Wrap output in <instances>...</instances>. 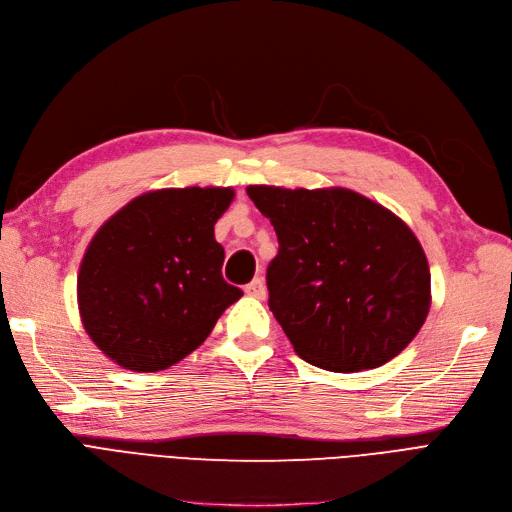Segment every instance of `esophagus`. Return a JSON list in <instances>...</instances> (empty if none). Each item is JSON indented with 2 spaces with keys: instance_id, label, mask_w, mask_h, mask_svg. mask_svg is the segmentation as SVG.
<instances>
[{
  "instance_id": "1",
  "label": "esophagus",
  "mask_w": 512,
  "mask_h": 512,
  "mask_svg": "<svg viewBox=\"0 0 512 512\" xmlns=\"http://www.w3.org/2000/svg\"><path fill=\"white\" fill-rule=\"evenodd\" d=\"M245 294L254 296V298H264L267 296V286H264V281L260 277H256L250 281L248 286H245Z\"/></svg>"
}]
</instances>
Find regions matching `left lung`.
I'll return each instance as SVG.
<instances>
[{
  "mask_svg": "<svg viewBox=\"0 0 512 512\" xmlns=\"http://www.w3.org/2000/svg\"><path fill=\"white\" fill-rule=\"evenodd\" d=\"M248 197L279 241L269 307L305 362L354 373L415 339L430 311V267L396 214L347 188L248 186Z\"/></svg>",
  "mask_w": 512,
  "mask_h": 512,
  "instance_id": "left-lung-1",
  "label": "left lung"
}]
</instances>
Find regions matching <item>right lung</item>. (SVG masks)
Segmentation results:
<instances>
[{
    "label": "right lung",
    "instance_id": "1",
    "mask_svg": "<svg viewBox=\"0 0 512 512\" xmlns=\"http://www.w3.org/2000/svg\"><path fill=\"white\" fill-rule=\"evenodd\" d=\"M233 188H163L133 199L84 252L78 309L105 356L135 373L184 360L243 292L222 277L214 224Z\"/></svg>",
    "mask_w": 512,
    "mask_h": 512
}]
</instances>
